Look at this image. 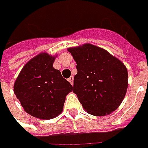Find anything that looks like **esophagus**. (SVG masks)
<instances>
[{"label":"esophagus","mask_w":148,"mask_h":148,"mask_svg":"<svg viewBox=\"0 0 148 148\" xmlns=\"http://www.w3.org/2000/svg\"><path fill=\"white\" fill-rule=\"evenodd\" d=\"M68 82H69L71 83V85L73 84V77H72V76H71V77H69V78H68Z\"/></svg>","instance_id":"1"}]
</instances>
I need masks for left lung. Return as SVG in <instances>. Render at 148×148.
I'll return each mask as SVG.
<instances>
[{
  "instance_id": "left-lung-1",
  "label": "left lung",
  "mask_w": 148,
  "mask_h": 148,
  "mask_svg": "<svg viewBox=\"0 0 148 148\" xmlns=\"http://www.w3.org/2000/svg\"><path fill=\"white\" fill-rule=\"evenodd\" d=\"M77 62L73 92L90 114L103 116L122 103L128 88V71L121 61L92 44L68 49Z\"/></svg>"
}]
</instances>
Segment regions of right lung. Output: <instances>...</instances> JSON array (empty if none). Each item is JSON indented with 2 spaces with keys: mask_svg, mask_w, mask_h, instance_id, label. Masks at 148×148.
<instances>
[{
  "mask_svg": "<svg viewBox=\"0 0 148 148\" xmlns=\"http://www.w3.org/2000/svg\"><path fill=\"white\" fill-rule=\"evenodd\" d=\"M55 58L40 53L23 67L14 85V92L29 114L50 119L60 114L66 95L72 86L53 68Z\"/></svg>",
  "mask_w": 148,
  "mask_h": 148,
  "instance_id": "right-lung-1",
  "label": "right lung"
}]
</instances>
